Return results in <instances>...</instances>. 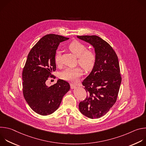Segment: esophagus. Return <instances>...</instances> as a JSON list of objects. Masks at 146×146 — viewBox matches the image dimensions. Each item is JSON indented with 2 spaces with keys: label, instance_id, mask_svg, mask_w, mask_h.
<instances>
[{
  "label": "esophagus",
  "instance_id": "esophagus-1",
  "mask_svg": "<svg viewBox=\"0 0 146 146\" xmlns=\"http://www.w3.org/2000/svg\"><path fill=\"white\" fill-rule=\"evenodd\" d=\"M70 88L72 89H74L76 88V86L74 85V84H70Z\"/></svg>",
  "mask_w": 146,
  "mask_h": 146
}]
</instances>
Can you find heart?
<instances>
[{"mask_svg":"<svg viewBox=\"0 0 146 146\" xmlns=\"http://www.w3.org/2000/svg\"><path fill=\"white\" fill-rule=\"evenodd\" d=\"M69 49L78 56V64L87 71L91 70L95 66L96 61V54L92 50H87L86 44L77 40H74L69 45ZM56 65H60L61 62L60 52L57 51L54 57ZM82 74V70L80 68H67L62 71L60 77L66 81L76 82Z\"/></svg>","mask_w":146,"mask_h":146,"instance_id":"b5f03b06","label":"heart"}]
</instances>
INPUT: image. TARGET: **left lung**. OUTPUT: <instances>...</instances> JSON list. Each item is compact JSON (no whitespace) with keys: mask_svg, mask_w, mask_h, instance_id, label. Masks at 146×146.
<instances>
[{"mask_svg":"<svg viewBox=\"0 0 146 146\" xmlns=\"http://www.w3.org/2000/svg\"><path fill=\"white\" fill-rule=\"evenodd\" d=\"M95 48L96 61L88 76L82 81L87 95L79 103V110L90 118L105 115L115 103L122 80L118 56L106 41L95 35L77 36Z\"/></svg>","mask_w":146,"mask_h":146,"instance_id":"1","label":"left lung"}]
</instances>
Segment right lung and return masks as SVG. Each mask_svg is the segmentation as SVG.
Here are the masks:
<instances>
[{
	"instance_id": "1",
	"label": "right lung",
	"mask_w": 146,
	"mask_h": 146,
	"mask_svg": "<svg viewBox=\"0 0 146 146\" xmlns=\"http://www.w3.org/2000/svg\"><path fill=\"white\" fill-rule=\"evenodd\" d=\"M69 38L49 34L41 38L32 47L23 71L24 98L36 113L47 115L56 111L64 96L70 90L68 82L59 79L56 84L47 86L46 81L56 70V50L62 41Z\"/></svg>"
}]
</instances>
